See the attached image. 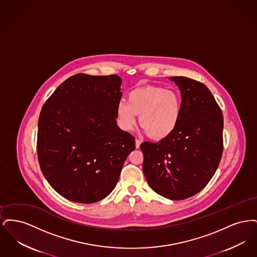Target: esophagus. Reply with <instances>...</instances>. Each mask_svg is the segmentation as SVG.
I'll return each instance as SVG.
<instances>
[{
	"label": "esophagus",
	"mask_w": 257,
	"mask_h": 257,
	"mask_svg": "<svg viewBox=\"0 0 257 257\" xmlns=\"http://www.w3.org/2000/svg\"><path fill=\"white\" fill-rule=\"evenodd\" d=\"M141 144H142V142H141L140 140L136 139V141H135V145H136V148H140V146H141Z\"/></svg>",
	"instance_id": "34e87169"
}]
</instances>
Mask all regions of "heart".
<instances>
[{"instance_id":"heart-1","label":"heart","mask_w":257,"mask_h":257,"mask_svg":"<svg viewBox=\"0 0 257 257\" xmlns=\"http://www.w3.org/2000/svg\"><path fill=\"white\" fill-rule=\"evenodd\" d=\"M182 102L179 94L161 86L136 88L117 104L116 117L119 126L130 131L137 123L153 139H163L173 132L179 122Z\"/></svg>"}]
</instances>
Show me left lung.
I'll return each instance as SVG.
<instances>
[{
  "label": "left lung",
  "mask_w": 257,
  "mask_h": 257,
  "mask_svg": "<svg viewBox=\"0 0 257 257\" xmlns=\"http://www.w3.org/2000/svg\"><path fill=\"white\" fill-rule=\"evenodd\" d=\"M181 91L182 110L173 132L158 143L145 142L144 173L160 196L181 200L200 192L218 169L223 143V116L204 84L171 77Z\"/></svg>",
  "instance_id": "left-lung-1"
}]
</instances>
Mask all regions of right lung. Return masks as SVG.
Segmentation results:
<instances>
[{"label": "right lung", "instance_id": "1", "mask_svg": "<svg viewBox=\"0 0 257 257\" xmlns=\"http://www.w3.org/2000/svg\"><path fill=\"white\" fill-rule=\"evenodd\" d=\"M120 86L117 75L76 74L41 109L39 166L52 188L68 200L88 204L108 196L135 150L134 137L115 120Z\"/></svg>", "mask_w": 257, "mask_h": 257}]
</instances>
